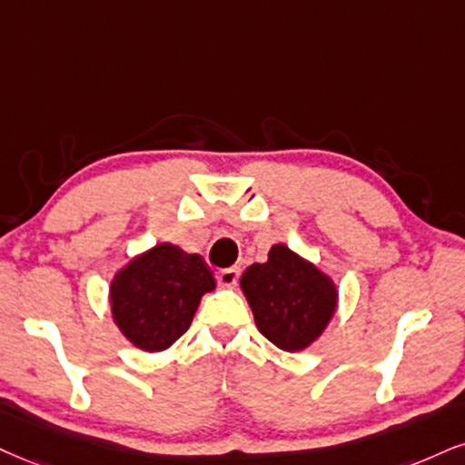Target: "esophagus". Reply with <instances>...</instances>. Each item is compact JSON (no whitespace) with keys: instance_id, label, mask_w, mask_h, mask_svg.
<instances>
[{"instance_id":"esophagus-1","label":"esophagus","mask_w":465,"mask_h":465,"mask_svg":"<svg viewBox=\"0 0 465 465\" xmlns=\"http://www.w3.org/2000/svg\"><path fill=\"white\" fill-rule=\"evenodd\" d=\"M239 273H242V269L239 267L222 269V272H217V282H220L222 286H234L239 280Z\"/></svg>"}]
</instances>
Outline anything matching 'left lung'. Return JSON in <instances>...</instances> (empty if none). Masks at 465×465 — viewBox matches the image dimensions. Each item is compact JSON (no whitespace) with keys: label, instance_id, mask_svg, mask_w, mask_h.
Returning <instances> with one entry per match:
<instances>
[{"label":"left lung","instance_id":"left-lung-1","mask_svg":"<svg viewBox=\"0 0 465 465\" xmlns=\"http://www.w3.org/2000/svg\"><path fill=\"white\" fill-rule=\"evenodd\" d=\"M242 289L256 328L284 351H300L317 341L336 308L331 280L282 243L269 250L267 262L245 269Z\"/></svg>","mask_w":465,"mask_h":465}]
</instances>
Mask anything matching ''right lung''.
<instances>
[{
  "mask_svg": "<svg viewBox=\"0 0 465 465\" xmlns=\"http://www.w3.org/2000/svg\"><path fill=\"white\" fill-rule=\"evenodd\" d=\"M213 289L203 256L159 243L114 276V321L135 347L162 351L185 334L200 297Z\"/></svg>",
  "mask_w": 465,
  "mask_h": 465,
  "instance_id": "1",
  "label": "right lung"
}]
</instances>
